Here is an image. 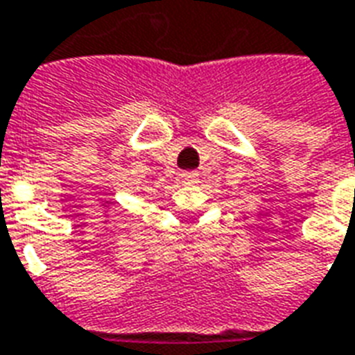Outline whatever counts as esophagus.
Listing matches in <instances>:
<instances>
[{
    "label": "esophagus",
    "mask_w": 355,
    "mask_h": 355,
    "mask_svg": "<svg viewBox=\"0 0 355 355\" xmlns=\"http://www.w3.org/2000/svg\"><path fill=\"white\" fill-rule=\"evenodd\" d=\"M181 181L183 183H196L198 181V172H181Z\"/></svg>",
    "instance_id": "obj_1"
}]
</instances>
